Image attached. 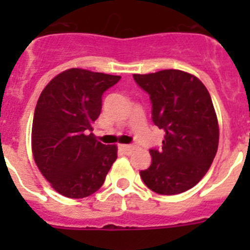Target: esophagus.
<instances>
[{
    "mask_svg": "<svg viewBox=\"0 0 250 250\" xmlns=\"http://www.w3.org/2000/svg\"><path fill=\"white\" fill-rule=\"evenodd\" d=\"M120 149L123 150L126 155H129V154H131V152L135 150V145H120Z\"/></svg>",
    "mask_w": 250,
    "mask_h": 250,
    "instance_id": "obj_1",
    "label": "esophagus"
}]
</instances>
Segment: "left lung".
<instances>
[{"label": "left lung", "mask_w": 250, "mask_h": 250, "mask_svg": "<svg viewBox=\"0 0 250 250\" xmlns=\"http://www.w3.org/2000/svg\"><path fill=\"white\" fill-rule=\"evenodd\" d=\"M132 77L149 94L152 121L165 132L161 149H150L151 165L141 170V179L161 195L184 193L207 174L218 150L219 126L209 91L180 70Z\"/></svg>", "instance_id": "obj_1"}]
</instances>
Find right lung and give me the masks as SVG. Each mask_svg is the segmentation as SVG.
I'll list each match as a JSON object with an SVG mask.
<instances>
[{
    "mask_svg": "<svg viewBox=\"0 0 250 250\" xmlns=\"http://www.w3.org/2000/svg\"><path fill=\"white\" fill-rule=\"evenodd\" d=\"M121 76L70 68L40 95L32 123L35 163L57 193L81 199L98 191L118 158L116 145L92 134L103 95Z\"/></svg>",
    "mask_w": 250,
    "mask_h": 250,
    "instance_id": "right-lung-1",
    "label": "right lung"
}]
</instances>
